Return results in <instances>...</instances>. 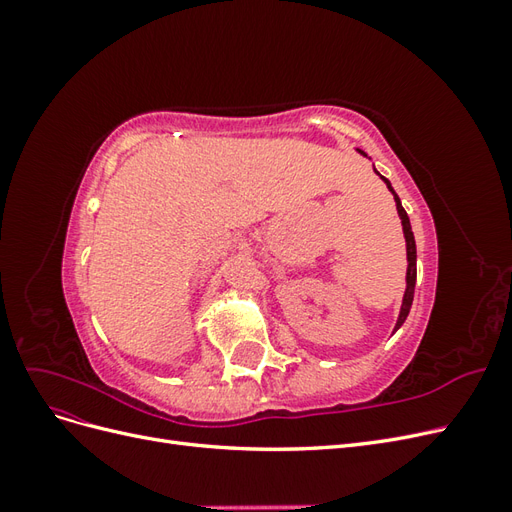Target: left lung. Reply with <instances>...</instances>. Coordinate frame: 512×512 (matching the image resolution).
Segmentation results:
<instances>
[{
    "label": "left lung",
    "instance_id": "obj_1",
    "mask_svg": "<svg viewBox=\"0 0 512 512\" xmlns=\"http://www.w3.org/2000/svg\"><path fill=\"white\" fill-rule=\"evenodd\" d=\"M359 153H363V156H367L365 151L359 149ZM376 170V168H374ZM378 173V170H376ZM380 175V173H378ZM382 177V175H380ZM382 181L386 183V188H389L395 196V205H397V213H399V220H401V226H404V237H406V254H408V271H406V292H404V301H401V309H399V318H397V324H395V331L401 327V324L406 322L408 314H410V307H412V301H414V284H416V243H414V232H412V226H410V218L406 209L401 207V200L399 196L395 194V190L391 188V181L384 179Z\"/></svg>",
    "mask_w": 512,
    "mask_h": 512
}]
</instances>
